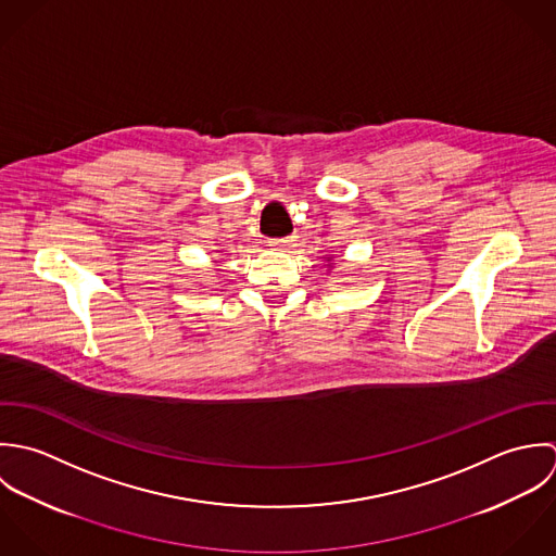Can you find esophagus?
Listing matches in <instances>:
<instances>
[{
  "label": "esophagus",
  "instance_id": "obj_1",
  "mask_svg": "<svg viewBox=\"0 0 556 556\" xmlns=\"http://www.w3.org/2000/svg\"><path fill=\"white\" fill-rule=\"evenodd\" d=\"M294 236H288V238H277V240H270L268 242V247L273 249V251H286V249H290V247H294Z\"/></svg>",
  "mask_w": 556,
  "mask_h": 556
}]
</instances>
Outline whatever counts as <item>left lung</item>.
<instances>
[{
  "label": "left lung",
  "mask_w": 556,
  "mask_h": 556,
  "mask_svg": "<svg viewBox=\"0 0 556 556\" xmlns=\"http://www.w3.org/2000/svg\"><path fill=\"white\" fill-rule=\"evenodd\" d=\"M331 260H333V257H327V262H329V266H327V270H331Z\"/></svg>",
  "instance_id": "left-lung-1"
}]
</instances>
